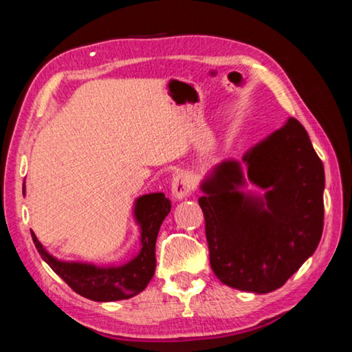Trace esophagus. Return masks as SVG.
Returning <instances> with one entry per match:
<instances>
[{
    "label": "esophagus",
    "mask_w": 352,
    "mask_h": 352,
    "mask_svg": "<svg viewBox=\"0 0 352 352\" xmlns=\"http://www.w3.org/2000/svg\"><path fill=\"white\" fill-rule=\"evenodd\" d=\"M192 188H194L192 177L189 174H183V172L182 174H177L174 177V180H172V188H170L172 197H174L177 201L186 199L190 195Z\"/></svg>",
    "instance_id": "1"
}]
</instances>
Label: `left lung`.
<instances>
[{"instance_id":"left-lung-1","label":"left lung","mask_w":352,"mask_h":352,"mask_svg":"<svg viewBox=\"0 0 352 352\" xmlns=\"http://www.w3.org/2000/svg\"><path fill=\"white\" fill-rule=\"evenodd\" d=\"M200 190L211 269L225 285L269 294L318 247L324 168L295 118L250 147L242 162L214 166Z\"/></svg>"}]
</instances>
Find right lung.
<instances>
[{
	"label": "right lung",
	"mask_w": 352,
	"mask_h": 352,
	"mask_svg": "<svg viewBox=\"0 0 352 352\" xmlns=\"http://www.w3.org/2000/svg\"><path fill=\"white\" fill-rule=\"evenodd\" d=\"M25 192L23 186V195ZM169 212L170 201L163 192L144 194L133 201V220L140 228V250L124 264L96 265L91 262L57 259L41 245L34 231L31 236L41 259L76 294L99 302L129 300L141 294L155 275V243L160 226Z\"/></svg>",
	"instance_id": "add662e5"
}]
</instances>
